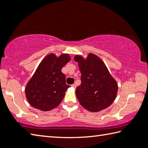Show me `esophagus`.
<instances>
[{
  "label": "esophagus",
  "mask_w": 148,
  "mask_h": 148,
  "mask_svg": "<svg viewBox=\"0 0 148 148\" xmlns=\"http://www.w3.org/2000/svg\"><path fill=\"white\" fill-rule=\"evenodd\" d=\"M72 87H74V88H76V84H72Z\"/></svg>",
  "instance_id": "esophagus-1"
}]
</instances>
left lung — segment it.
Returning <instances> with one entry per match:
<instances>
[{
    "label": "left lung",
    "instance_id": "obj_1",
    "mask_svg": "<svg viewBox=\"0 0 148 148\" xmlns=\"http://www.w3.org/2000/svg\"><path fill=\"white\" fill-rule=\"evenodd\" d=\"M81 72V84L76 97L80 104L90 112H97L110 106L116 99L117 84L99 57L89 53L86 59L74 57Z\"/></svg>",
    "mask_w": 148,
    "mask_h": 148
}]
</instances>
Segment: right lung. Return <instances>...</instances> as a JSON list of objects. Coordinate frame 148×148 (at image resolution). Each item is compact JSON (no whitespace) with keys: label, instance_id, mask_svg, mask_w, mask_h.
<instances>
[{"label":"right lung","instance_id":"1","mask_svg":"<svg viewBox=\"0 0 148 148\" xmlns=\"http://www.w3.org/2000/svg\"><path fill=\"white\" fill-rule=\"evenodd\" d=\"M71 58L68 54L59 57L53 53L42 60L25 87L29 103L42 111H49L58 106L70 86L61 69Z\"/></svg>","mask_w":148,"mask_h":148}]
</instances>
